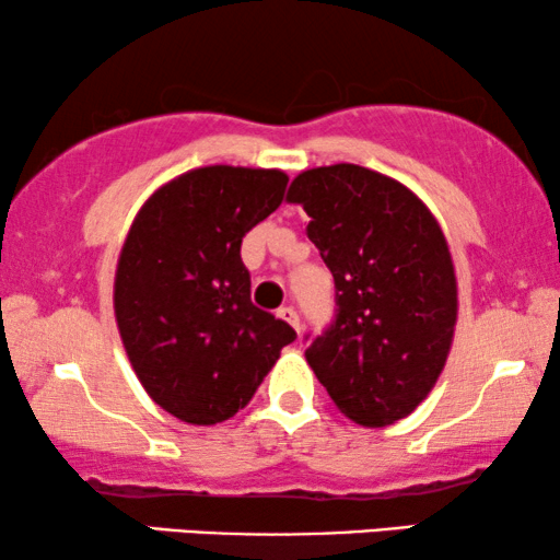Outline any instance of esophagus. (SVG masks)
<instances>
[{"mask_svg":"<svg viewBox=\"0 0 560 560\" xmlns=\"http://www.w3.org/2000/svg\"><path fill=\"white\" fill-rule=\"evenodd\" d=\"M278 316L282 318V320H288L290 326L295 328V331H301L303 328V324H301V318H298V311L293 308V305H282V308L278 311Z\"/></svg>","mask_w":560,"mask_h":560,"instance_id":"esophagus-1","label":"esophagus"}]
</instances>
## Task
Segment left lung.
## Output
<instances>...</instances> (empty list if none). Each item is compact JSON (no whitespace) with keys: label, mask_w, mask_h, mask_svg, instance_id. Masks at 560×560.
Instances as JSON below:
<instances>
[{"label":"left lung","mask_w":560,"mask_h":560,"mask_svg":"<svg viewBox=\"0 0 560 560\" xmlns=\"http://www.w3.org/2000/svg\"><path fill=\"white\" fill-rule=\"evenodd\" d=\"M308 240L336 282V320L305 362L336 408L364 428L408 418L446 366L458 285L439 219L400 180L354 163L298 173Z\"/></svg>","instance_id":"obj_1"}]
</instances>
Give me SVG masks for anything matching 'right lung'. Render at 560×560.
I'll return each instance as SVG.
<instances>
[{"mask_svg":"<svg viewBox=\"0 0 560 560\" xmlns=\"http://www.w3.org/2000/svg\"><path fill=\"white\" fill-rule=\"evenodd\" d=\"M285 186L278 167H194L152 190L121 244V343L144 393L183 423L232 418L295 339L252 303L240 255L242 236L278 209Z\"/></svg>","mask_w":560,"mask_h":560,"instance_id":"1","label":"right lung"}]
</instances>
